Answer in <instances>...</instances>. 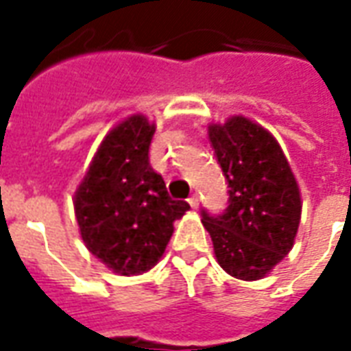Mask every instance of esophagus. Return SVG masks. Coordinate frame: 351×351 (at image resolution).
<instances>
[{
	"label": "esophagus",
	"mask_w": 351,
	"mask_h": 351,
	"mask_svg": "<svg viewBox=\"0 0 351 351\" xmlns=\"http://www.w3.org/2000/svg\"><path fill=\"white\" fill-rule=\"evenodd\" d=\"M188 203H190L191 208H197V206H199V195H197V193H191L190 199H188Z\"/></svg>",
	"instance_id": "34e87169"
}]
</instances>
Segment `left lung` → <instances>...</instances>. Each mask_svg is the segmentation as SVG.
I'll use <instances>...</instances> for the list:
<instances>
[{"instance_id":"8db88e82","label":"left lung","mask_w":351,"mask_h":351,"mask_svg":"<svg viewBox=\"0 0 351 351\" xmlns=\"http://www.w3.org/2000/svg\"><path fill=\"white\" fill-rule=\"evenodd\" d=\"M208 138L228 182V208H203L214 254L239 280L269 274L293 248L301 220V193L286 156L269 131L244 116L213 123Z\"/></svg>"}]
</instances>
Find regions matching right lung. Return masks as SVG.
Returning <instances> with one entry per match:
<instances>
[{
    "label": "right lung",
    "mask_w": 351,
    "mask_h": 351,
    "mask_svg": "<svg viewBox=\"0 0 351 351\" xmlns=\"http://www.w3.org/2000/svg\"><path fill=\"white\" fill-rule=\"evenodd\" d=\"M156 125L133 114L108 131L75 191L80 237L101 263L131 276L152 269L190 208L175 201L150 165Z\"/></svg>",
    "instance_id": "add662e5"
}]
</instances>
